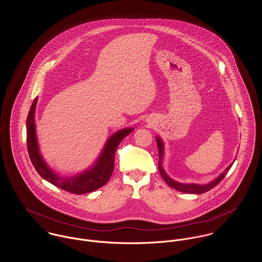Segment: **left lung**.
I'll list each match as a JSON object with an SVG mask.
<instances>
[{"label": "left lung", "instance_id": "left-lung-1", "mask_svg": "<svg viewBox=\"0 0 262 262\" xmlns=\"http://www.w3.org/2000/svg\"><path fill=\"white\" fill-rule=\"evenodd\" d=\"M156 139V143H157V147H158V154H159V161H158V169H159V172H160V176L162 177V179L164 180V182L169 186V187L179 190V191H182V192H187V193H204L210 189H212L213 187H216L223 179L225 178V176L227 174V172L229 171V169L231 168L232 164H230L224 171L217 178L215 179L213 182L207 184V185H196V184H182V183H179L177 181H173L172 179H170L165 170L163 169L162 167V158H163V155H164V145H163V142L161 140L160 137H155Z\"/></svg>", "mask_w": 262, "mask_h": 262}]
</instances>
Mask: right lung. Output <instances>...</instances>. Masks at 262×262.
<instances>
[{"label": "right lung", "mask_w": 262, "mask_h": 262, "mask_svg": "<svg viewBox=\"0 0 262 262\" xmlns=\"http://www.w3.org/2000/svg\"><path fill=\"white\" fill-rule=\"evenodd\" d=\"M38 98H35L30 111L27 117V147L29 156L32 164L34 165L38 173L47 182L54 185L55 187H60L69 192L75 194H82L86 192L94 191L100 187L105 186L110 180L114 170V160L115 152L121 141L129 135L134 129L126 128L117 131L115 134L108 139L103 151L98 157L97 161L92 167L80 172L79 174L72 178H60L55 173L44 161L42 158L39 147H38L37 137H36V128H35V109L37 104Z\"/></svg>", "instance_id": "obj_1"}]
</instances>
